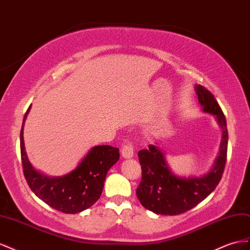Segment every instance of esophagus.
Wrapping results in <instances>:
<instances>
[{
    "label": "esophagus",
    "mask_w": 250,
    "mask_h": 250,
    "mask_svg": "<svg viewBox=\"0 0 250 250\" xmlns=\"http://www.w3.org/2000/svg\"><path fill=\"white\" fill-rule=\"evenodd\" d=\"M121 156L124 158H132L134 156V145L130 140H125L123 146H121Z\"/></svg>",
    "instance_id": "obj_1"
}]
</instances>
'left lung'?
<instances>
[{
  "instance_id": "1",
  "label": "left lung",
  "mask_w": 250,
  "mask_h": 250,
  "mask_svg": "<svg viewBox=\"0 0 250 250\" xmlns=\"http://www.w3.org/2000/svg\"><path fill=\"white\" fill-rule=\"evenodd\" d=\"M196 92L203 111L216 115L223 130L220 154L208 175L185 179L172 174L158 147L149 145L138 152L142 173L136 195L144 208L159 215H180L195 208L217 188L224 172L228 142L225 115L209 90L197 84Z\"/></svg>"
}]
</instances>
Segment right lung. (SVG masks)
<instances>
[{"mask_svg": "<svg viewBox=\"0 0 250 250\" xmlns=\"http://www.w3.org/2000/svg\"><path fill=\"white\" fill-rule=\"evenodd\" d=\"M30 106L24 115V121ZM21 129V157L25 179L41 200L63 213H76L91 208L101 197L108 170L119 159V149L110 146H94L73 172L50 178L35 170L28 161Z\"/></svg>", "mask_w": 250, "mask_h": 250, "instance_id": "add662e5", "label": "right lung"}]
</instances>
